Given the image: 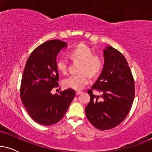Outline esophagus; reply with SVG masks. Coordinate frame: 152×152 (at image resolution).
<instances>
[{
	"instance_id": "1",
	"label": "esophagus",
	"mask_w": 152,
	"mask_h": 152,
	"mask_svg": "<svg viewBox=\"0 0 152 152\" xmlns=\"http://www.w3.org/2000/svg\"><path fill=\"white\" fill-rule=\"evenodd\" d=\"M81 93H82V91H76V95H80V94H81Z\"/></svg>"
}]
</instances>
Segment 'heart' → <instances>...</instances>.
<instances>
[{"instance_id":"1","label":"heart","mask_w":152,"mask_h":152,"mask_svg":"<svg viewBox=\"0 0 152 152\" xmlns=\"http://www.w3.org/2000/svg\"><path fill=\"white\" fill-rule=\"evenodd\" d=\"M70 57L81 62L79 72L64 80V86L67 88L81 90L91 82V76L95 77L100 72L102 68V60L100 56L93 55V51L86 45L80 43L69 53ZM57 67L59 71L66 73L68 70V61L65 58H59L57 61Z\"/></svg>"}]
</instances>
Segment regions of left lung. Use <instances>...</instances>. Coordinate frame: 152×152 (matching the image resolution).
<instances>
[{
  "instance_id": "left-lung-1",
  "label": "left lung",
  "mask_w": 152,
  "mask_h": 152,
  "mask_svg": "<svg viewBox=\"0 0 152 152\" xmlns=\"http://www.w3.org/2000/svg\"><path fill=\"white\" fill-rule=\"evenodd\" d=\"M103 52V69L88 91L91 99L85 109L89 122L102 131L115 127L125 119L135 95L134 77L125 57L112 46H107ZM92 90L103 93L102 101Z\"/></svg>"
}]
</instances>
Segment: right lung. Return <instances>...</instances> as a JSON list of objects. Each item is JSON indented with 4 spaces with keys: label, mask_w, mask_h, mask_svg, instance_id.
<instances>
[{
    "label": "right lung",
    "mask_w": 152,
    "mask_h": 152,
    "mask_svg": "<svg viewBox=\"0 0 152 152\" xmlns=\"http://www.w3.org/2000/svg\"><path fill=\"white\" fill-rule=\"evenodd\" d=\"M67 43L50 40L42 43L31 53L26 62L20 84L21 101L30 117L37 123L50 126L64 118L75 96L68 88L59 94L51 93L59 86L57 56Z\"/></svg>",
    "instance_id": "obj_1"
}]
</instances>
